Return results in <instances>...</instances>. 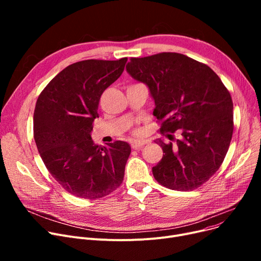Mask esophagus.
Returning a JSON list of instances; mask_svg holds the SVG:
<instances>
[{
  "mask_svg": "<svg viewBox=\"0 0 261 261\" xmlns=\"http://www.w3.org/2000/svg\"><path fill=\"white\" fill-rule=\"evenodd\" d=\"M146 144H148V141H133L131 143V147L133 149H140V148H142Z\"/></svg>",
  "mask_w": 261,
  "mask_h": 261,
  "instance_id": "esophagus-1",
  "label": "esophagus"
}]
</instances>
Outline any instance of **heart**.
<instances>
[{
	"mask_svg": "<svg viewBox=\"0 0 261 261\" xmlns=\"http://www.w3.org/2000/svg\"><path fill=\"white\" fill-rule=\"evenodd\" d=\"M135 134H136V135L140 134V131H135Z\"/></svg>",
	"mask_w": 261,
	"mask_h": 261,
	"instance_id": "1",
	"label": "heart"
}]
</instances>
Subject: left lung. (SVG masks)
I'll list each match as a JSON object with an SVG mask.
<instances>
[{
  "instance_id": "8db88e82",
  "label": "left lung",
  "mask_w": 261,
  "mask_h": 261,
  "mask_svg": "<svg viewBox=\"0 0 261 261\" xmlns=\"http://www.w3.org/2000/svg\"><path fill=\"white\" fill-rule=\"evenodd\" d=\"M126 68L148 87L160 131L181 133L175 144L155 141L165 154L152 168L154 179L180 191L207 182L220 168L234 130L232 100L221 79L206 64L179 53L131 58Z\"/></svg>"
}]
</instances>
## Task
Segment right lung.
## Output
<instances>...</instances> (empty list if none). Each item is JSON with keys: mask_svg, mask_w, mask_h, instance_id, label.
I'll return each mask as SVG.
<instances>
[{"mask_svg": "<svg viewBox=\"0 0 261 261\" xmlns=\"http://www.w3.org/2000/svg\"><path fill=\"white\" fill-rule=\"evenodd\" d=\"M127 58L84 60L66 66L41 92L34 112V138L44 165L66 191L102 198L122 183L128 143L94 144L91 132L103 91L123 72Z\"/></svg>", "mask_w": 261, "mask_h": 261, "instance_id": "right-lung-1", "label": "right lung"}]
</instances>
